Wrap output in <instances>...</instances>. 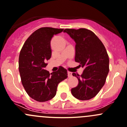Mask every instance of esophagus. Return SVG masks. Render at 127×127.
I'll return each mask as SVG.
<instances>
[{
	"mask_svg": "<svg viewBox=\"0 0 127 127\" xmlns=\"http://www.w3.org/2000/svg\"><path fill=\"white\" fill-rule=\"evenodd\" d=\"M67 76L71 77L72 76V73L70 71H67Z\"/></svg>",
	"mask_w": 127,
	"mask_h": 127,
	"instance_id": "1",
	"label": "esophagus"
}]
</instances>
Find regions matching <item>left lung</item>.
I'll return each instance as SVG.
<instances>
[{
	"label": "left lung",
	"mask_w": 127,
	"mask_h": 127,
	"mask_svg": "<svg viewBox=\"0 0 127 127\" xmlns=\"http://www.w3.org/2000/svg\"><path fill=\"white\" fill-rule=\"evenodd\" d=\"M75 41V61L84 68L81 75L73 73L78 80L71 89L73 96L88 100L95 96L106 81L109 72V58L105 47L92 31L85 28L64 30Z\"/></svg>",
	"instance_id": "8db88e82"
}]
</instances>
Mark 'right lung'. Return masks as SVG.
<instances>
[{
  "mask_svg": "<svg viewBox=\"0 0 127 127\" xmlns=\"http://www.w3.org/2000/svg\"><path fill=\"white\" fill-rule=\"evenodd\" d=\"M63 29L41 28L26 40L20 52L19 70L21 82L28 95L34 100L44 102L56 94L58 84L67 78V70L60 66L50 74L46 70V61L51 57V40Z\"/></svg>",
  "mask_w": 127,
  "mask_h": 127,
  "instance_id": "add662e5",
  "label": "right lung"
}]
</instances>
